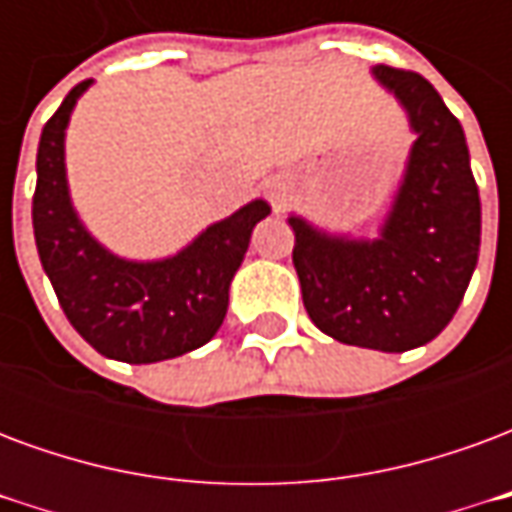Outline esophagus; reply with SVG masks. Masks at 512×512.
<instances>
[{"instance_id":"esophagus-1","label":"esophagus","mask_w":512,"mask_h":512,"mask_svg":"<svg viewBox=\"0 0 512 512\" xmlns=\"http://www.w3.org/2000/svg\"><path fill=\"white\" fill-rule=\"evenodd\" d=\"M263 194H266V200L271 202L274 211H285L293 202V197H296V180L290 178V175H274L271 180H266Z\"/></svg>"}]
</instances>
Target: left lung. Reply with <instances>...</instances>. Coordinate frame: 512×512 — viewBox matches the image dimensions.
Instances as JSON below:
<instances>
[{
    "instance_id": "1",
    "label": "left lung",
    "mask_w": 512,
    "mask_h": 512,
    "mask_svg": "<svg viewBox=\"0 0 512 512\" xmlns=\"http://www.w3.org/2000/svg\"><path fill=\"white\" fill-rule=\"evenodd\" d=\"M417 134L406 175L373 241L290 216L293 266L312 323L345 345L403 354L452 321L477 266L480 191L466 136L419 73L376 65Z\"/></svg>"
}]
</instances>
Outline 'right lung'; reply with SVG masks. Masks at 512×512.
Returning <instances> with one entry per match:
<instances>
[{"mask_svg":"<svg viewBox=\"0 0 512 512\" xmlns=\"http://www.w3.org/2000/svg\"><path fill=\"white\" fill-rule=\"evenodd\" d=\"M90 84L93 79L76 84L40 134L32 197L40 263L62 312L98 354L128 365L175 359L219 332L230 282L255 224L271 208L266 200H252L167 260L136 263L112 255L84 230L65 180V128Z\"/></svg>","mask_w":512,"mask_h":512,"instance_id":"obj_1","label":"right lung"}]
</instances>
